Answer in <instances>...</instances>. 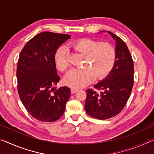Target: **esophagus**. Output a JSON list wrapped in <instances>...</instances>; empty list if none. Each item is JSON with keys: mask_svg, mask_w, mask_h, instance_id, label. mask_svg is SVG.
<instances>
[{"mask_svg": "<svg viewBox=\"0 0 154 154\" xmlns=\"http://www.w3.org/2000/svg\"><path fill=\"white\" fill-rule=\"evenodd\" d=\"M70 91H71V93L72 94H74V93H75V92H77L78 91V89L71 88V89H70Z\"/></svg>", "mask_w": 154, "mask_h": 154, "instance_id": "esophagus-1", "label": "esophagus"}]
</instances>
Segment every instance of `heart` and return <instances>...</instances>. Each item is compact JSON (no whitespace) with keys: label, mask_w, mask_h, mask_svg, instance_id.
Segmentation results:
<instances>
[{"label":"heart","mask_w":154,"mask_h":154,"mask_svg":"<svg viewBox=\"0 0 154 154\" xmlns=\"http://www.w3.org/2000/svg\"><path fill=\"white\" fill-rule=\"evenodd\" d=\"M78 53L87 55L84 69H74L66 75L64 82L72 88H82L94 81L106 78L113 68L116 61V51L108 42L99 43L90 38H83L73 45ZM55 64L59 70L64 72L70 67L68 48L62 46L55 53Z\"/></svg>","instance_id":"b5f03b06"}]
</instances>
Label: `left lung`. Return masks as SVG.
I'll use <instances>...</instances> for the list:
<instances>
[{"mask_svg":"<svg viewBox=\"0 0 154 154\" xmlns=\"http://www.w3.org/2000/svg\"><path fill=\"white\" fill-rule=\"evenodd\" d=\"M107 32L116 41L115 64L108 76L94 86V88L101 90V93L92 89L86 91V112L99 120L120 113L130 98L134 85V62L128 46L115 34Z\"/></svg>","mask_w":154,"mask_h":154,"instance_id":"obj_1","label":"left lung"}]
</instances>
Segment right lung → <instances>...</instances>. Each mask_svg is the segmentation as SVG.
I'll return each mask as SVG.
<instances>
[{"mask_svg":"<svg viewBox=\"0 0 154 154\" xmlns=\"http://www.w3.org/2000/svg\"><path fill=\"white\" fill-rule=\"evenodd\" d=\"M70 36L45 31L28 41L19 55L17 66L18 91L24 108L33 118L54 122L64 114L70 96L67 86L55 90L60 77L55 53Z\"/></svg>","mask_w":154,"mask_h":154,"instance_id":"add662e5","label":"right lung"}]
</instances>
